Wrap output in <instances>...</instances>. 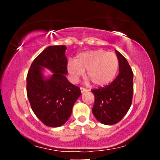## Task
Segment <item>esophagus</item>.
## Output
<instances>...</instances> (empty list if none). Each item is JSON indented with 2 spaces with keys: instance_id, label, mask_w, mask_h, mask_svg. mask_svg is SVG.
Returning <instances> with one entry per match:
<instances>
[{
  "instance_id": "1",
  "label": "esophagus",
  "mask_w": 160,
  "mask_h": 160,
  "mask_svg": "<svg viewBox=\"0 0 160 160\" xmlns=\"http://www.w3.org/2000/svg\"><path fill=\"white\" fill-rule=\"evenodd\" d=\"M80 89H81V92H82V93H84V92H87L88 90H87V89H85V88H83V87H81L80 88Z\"/></svg>"
}]
</instances>
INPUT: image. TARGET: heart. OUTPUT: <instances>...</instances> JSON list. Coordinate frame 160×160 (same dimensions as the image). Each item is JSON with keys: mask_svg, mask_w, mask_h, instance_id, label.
<instances>
[{"mask_svg": "<svg viewBox=\"0 0 160 160\" xmlns=\"http://www.w3.org/2000/svg\"><path fill=\"white\" fill-rule=\"evenodd\" d=\"M119 60L117 54L103 49L82 52L76 57L74 62L68 63V72L73 81H77L85 71V76L97 87L110 84L117 76Z\"/></svg>", "mask_w": 160, "mask_h": 160, "instance_id": "heart-1", "label": "heart"}]
</instances>
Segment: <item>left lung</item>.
<instances>
[{
	"instance_id": "left-lung-1",
	"label": "left lung",
	"mask_w": 160,
	"mask_h": 160,
	"mask_svg": "<svg viewBox=\"0 0 160 160\" xmlns=\"http://www.w3.org/2000/svg\"><path fill=\"white\" fill-rule=\"evenodd\" d=\"M119 73L110 84L92 89L95 96L92 113L102 124L112 125L121 121L132 104L133 73L126 58L116 50Z\"/></svg>"
}]
</instances>
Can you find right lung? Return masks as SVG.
<instances>
[{"label": "right lung", "instance_id": "add662e5", "mask_svg": "<svg viewBox=\"0 0 160 160\" xmlns=\"http://www.w3.org/2000/svg\"><path fill=\"white\" fill-rule=\"evenodd\" d=\"M65 46H50L33 60L27 76V95L35 114L45 125L58 128L71 117L73 106L81 95L79 87L65 77L68 60ZM52 73L48 78L42 71Z\"/></svg>", "mask_w": 160, "mask_h": 160}]
</instances>
